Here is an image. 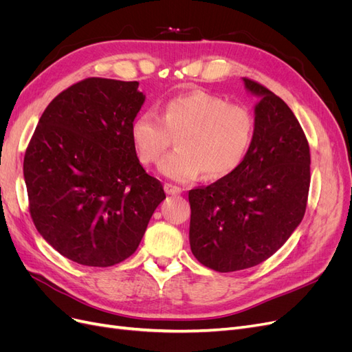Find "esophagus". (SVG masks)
<instances>
[{
  "label": "esophagus",
  "instance_id": "obj_1",
  "mask_svg": "<svg viewBox=\"0 0 352 352\" xmlns=\"http://www.w3.org/2000/svg\"><path fill=\"white\" fill-rule=\"evenodd\" d=\"M164 190H166V192H167L168 195H177V194L182 192V189H180V188L176 186V185H172V184H166V185H164Z\"/></svg>",
  "mask_w": 352,
  "mask_h": 352
}]
</instances>
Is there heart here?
<instances>
[{"label":"heart","mask_w":352,"mask_h":352,"mask_svg":"<svg viewBox=\"0 0 352 352\" xmlns=\"http://www.w3.org/2000/svg\"><path fill=\"white\" fill-rule=\"evenodd\" d=\"M131 141L142 164H153L180 135L179 150L158 163V172L176 182H189L202 172L208 179L228 176L241 166L254 141L255 119L245 105L204 91L168 100L163 119L154 110L131 123Z\"/></svg>","instance_id":"b5f03b06"}]
</instances>
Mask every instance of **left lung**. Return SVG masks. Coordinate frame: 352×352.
Segmentation results:
<instances>
[{"mask_svg": "<svg viewBox=\"0 0 352 352\" xmlns=\"http://www.w3.org/2000/svg\"><path fill=\"white\" fill-rule=\"evenodd\" d=\"M258 98L247 157L228 176L189 190V243L216 272L250 269L267 260L300 225L310 189V146L283 100L242 79Z\"/></svg>", "mask_w": 352, "mask_h": 352, "instance_id": "obj_1", "label": "left lung"}]
</instances>
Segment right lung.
Returning <instances> with one entry per match:
<instances>
[{
  "label": "right lung",
  "instance_id": "add662e5",
  "mask_svg": "<svg viewBox=\"0 0 352 352\" xmlns=\"http://www.w3.org/2000/svg\"><path fill=\"white\" fill-rule=\"evenodd\" d=\"M140 82L89 78L42 113L23 162L38 232L69 260L110 267L140 247L166 198L131 141L145 95Z\"/></svg>",
  "mask_w": 352,
  "mask_h": 352
}]
</instances>
